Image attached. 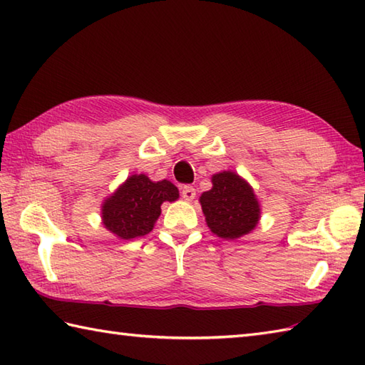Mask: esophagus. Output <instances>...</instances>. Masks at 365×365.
<instances>
[{"mask_svg":"<svg viewBox=\"0 0 365 365\" xmlns=\"http://www.w3.org/2000/svg\"><path fill=\"white\" fill-rule=\"evenodd\" d=\"M182 197L185 200H192L196 197V190L190 185H185V187H182Z\"/></svg>","mask_w":365,"mask_h":365,"instance_id":"obj_1","label":"esophagus"}]
</instances>
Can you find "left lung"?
Here are the masks:
<instances>
[{
    "label": "left lung",
    "mask_w": 365,
    "mask_h": 365,
    "mask_svg": "<svg viewBox=\"0 0 365 365\" xmlns=\"http://www.w3.org/2000/svg\"><path fill=\"white\" fill-rule=\"evenodd\" d=\"M212 190L199 197L207 226L224 240L242 238L260 221V202L250 182L234 170L212 175Z\"/></svg>",
    "instance_id": "8db88e82"
}]
</instances>
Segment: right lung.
Wrapping results in <instances>:
<instances>
[{
  "instance_id": "obj_1",
  "label": "right lung",
  "mask_w": 365,
  "mask_h": 365,
  "mask_svg": "<svg viewBox=\"0 0 365 365\" xmlns=\"http://www.w3.org/2000/svg\"><path fill=\"white\" fill-rule=\"evenodd\" d=\"M178 190L169 180L152 182L145 174H133L102 204V224L114 237L133 240L152 232L163 202H174Z\"/></svg>"
}]
</instances>
